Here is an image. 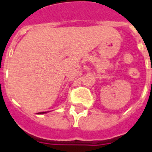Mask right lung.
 <instances>
[{"instance_id":"1","label":"right lung","mask_w":152,"mask_h":152,"mask_svg":"<svg viewBox=\"0 0 152 152\" xmlns=\"http://www.w3.org/2000/svg\"><path fill=\"white\" fill-rule=\"evenodd\" d=\"M47 112H39L38 114H44V113H46Z\"/></svg>"}]
</instances>
